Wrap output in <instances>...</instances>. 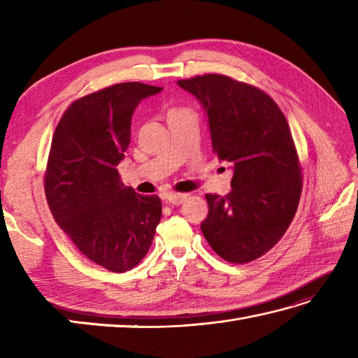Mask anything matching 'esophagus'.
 Wrapping results in <instances>:
<instances>
[{"instance_id": "34e87169", "label": "esophagus", "mask_w": 358, "mask_h": 358, "mask_svg": "<svg viewBox=\"0 0 358 358\" xmlns=\"http://www.w3.org/2000/svg\"><path fill=\"white\" fill-rule=\"evenodd\" d=\"M186 199H187V194H169L167 195V201L173 204V206H178V204L183 203Z\"/></svg>"}]
</instances>
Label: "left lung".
Instances as JSON below:
<instances>
[{
	"instance_id": "8db88e82",
	"label": "left lung",
	"mask_w": 358,
	"mask_h": 358,
	"mask_svg": "<svg viewBox=\"0 0 358 358\" xmlns=\"http://www.w3.org/2000/svg\"><path fill=\"white\" fill-rule=\"evenodd\" d=\"M209 117L212 150L234 169L232 191L206 194L201 232L223 260H257L283 237L299 208L303 175L291 129L272 98L220 73L180 80Z\"/></svg>"
}]
</instances>
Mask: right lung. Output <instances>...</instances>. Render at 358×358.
<instances>
[{
	"label": "right lung",
	"instance_id": "obj_1",
	"mask_svg": "<svg viewBox=\"0 0 358 358\" xmlns=\"http://www.w3.org/2000/svg\"><path fill=\"white\" fill-rule=\"evenodd\" d=\"M162 87L120 83L75 100L53 134L44 192L57 224L90 262L112 272L135 268L162 218L157 195L124 187L117 171L143 98Z\"/></svg>",
	"mask_w": 358,
	"mask_h": 358
}]
</instances>
